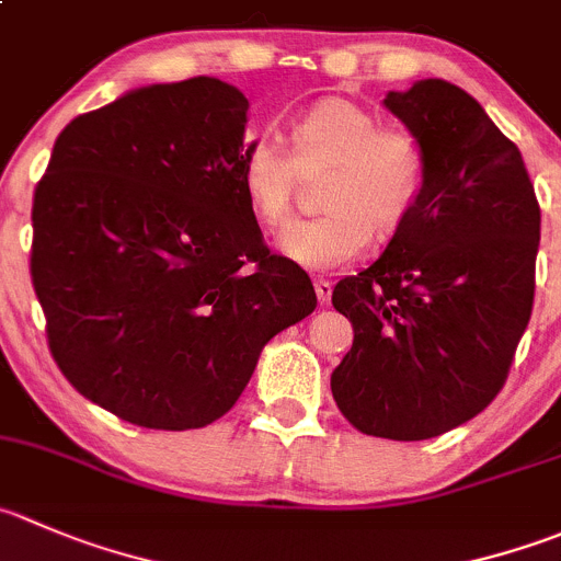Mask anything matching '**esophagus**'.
Returning a JSON list of instances; mask_svg holds the SVG:
<instances>
[{
  "mask_svg": "<svg viewBox=\"0 0 561 561\" xmlns=\"http://www.w3.org/2000/svg\"><path fill=\"white\" fill-rule=\"evenodd\" d=\"M314 293H318L320 304L331 301V282L329 279H314Z\"/></svg>",
  "mask_w": 561,
  "mask_h": 561,
  "instance_id": "obj_1",
  "label": "esophagus"
}]
</instances>
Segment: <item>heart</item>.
<instances>
[{
	"instance_id": "obj_1",
	"label": "heart",
	"mask_w": 561,
	"mask_h": 561,
	"mask_svg": "<svg viewBox=\"0 0 561 561\" xmlns=\"http://www.w3.org/2000/svg\"><path fill=\"white\" fill-rule=\"evenodd\" d=\"M290 156L260 139L238 161V186L257 225L279 230L293 219L298 172L329 167L320 186V219L298 221L279 238L285 257L309 271L351 263L369 238L397 236L425 194L427 167L416 136L380 128L369 108L347 98H323L287 130Z\"/></svg>"
}]
</instances>
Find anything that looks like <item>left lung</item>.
<instances>
[{
    "instance_id": "left-lung-1",
    "label": "left lung",
    "mask_w": 561,
    "mask_h": 561,
    "mask_svg": "<svg viewBox=\"0 0 561 561\" xmlns=\"http://www.w3.org/2000/svg\"><path fill=\"white\" fill-rule=\"evenodd\" d=\"M383 106L422 145L416 214L331 304L353 345L331 394L356 431L436 438L502 391L535 304L540 205L520 150L466 90L422 79Z\"/></svg>"
}]
</instances>
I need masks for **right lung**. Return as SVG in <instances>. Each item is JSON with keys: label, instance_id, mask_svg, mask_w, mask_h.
Listing matches in <instances>:
<instances>
[{"label": "right lung", "instance_id": "add662e5", "mask_svg": "<svg viewBox=\"0 0 561 561\" xmlns=\"http://www.w3.org/2000/svg\"><path fill=\"white\" fill-rule=\"evenodd\" d=\"M247 108L210 76L130 90L65 125L35 188L30 271L54 362L130 425L225 416L265 342L318 307L243 203Z\"/></svg>", "mask_w": 561, "mask_h": 561}]
</instances>
